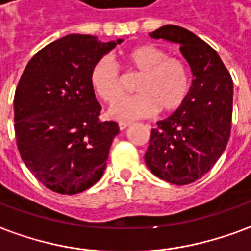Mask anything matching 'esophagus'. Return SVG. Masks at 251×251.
<instances>
[{
    "instance_id": "1",
    "label": "esophagus",
    "mask_w": 251,
    "mask_h": 251,
    "mask_svg": "<svg viewBox=\"0 0 251 251\" xmlns=\"http://www.w3.org/2000/svg\"><path fill=\"white\" fill-rule=\"evenodd\" d=\"M118 126H120L121 130H125L127 126H130V122H125V121H121L120 124H118Z\"/></svg>"
}]
</instances>
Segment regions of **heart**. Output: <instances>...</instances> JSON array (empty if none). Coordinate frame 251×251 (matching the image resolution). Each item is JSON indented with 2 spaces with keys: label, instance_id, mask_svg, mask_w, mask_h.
<instances>
[{
  "label": "heart",
  "instance_id": "1",
  "mask_svg": "<svg viewBox=\"0 0 251 251\" xmlns=\"http://www.w3.org/2000/svg\"><path fill=\"white\" fill-rule=\"evenodd\" d=\"M121 61L130 71L140 73L134 87L138 94L117 101L110 108V117L137 120L150 117L159 108L173 113L185 103L190 89V75L180 59L168 57L155 45H138L122 52ZM89 84L96 96L108 104L124 94L118 68L108 58L96 61L89 73Z\"/></svg>",
  "mask_w": 251,
  "mask_h": 251
}]
</instances>
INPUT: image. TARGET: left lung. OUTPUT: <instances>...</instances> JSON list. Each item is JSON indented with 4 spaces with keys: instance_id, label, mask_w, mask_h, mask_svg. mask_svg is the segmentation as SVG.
Returning <instances> with one entry per match:
<instances>
[{
    "instance_id": "8db88e82",
    "label": "left lung",
    "mask_w": 251,
    "mask_h": 251,
    "mask_svg": "<svg viewBox=\"0 0 251 251\" xmlns=\"http://www.w3.org/2000/svg\"><path fill=\"white\" fill-rule=\"evenodd\" d=\"M150 36L179 45L194 78L185 103L151 131L145 163L160 179L189 185L206 174L227 147L232 78L219 54L185 28L163 25Z\"/></svg>"
}]
</instances>
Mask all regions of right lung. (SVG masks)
<instances>
[{"instance_id":"right-lung-1","label":"right lung","mask_w":251,"mask_h":251,"mask_svg":"<svg viewBox=\"0 0 251 251\" xmlns=\"http://www.w3.org/2000/svg\"><path fill=\"white\" fill-rule=\"evenodd\" d=\"M122 42L66 35L36 52L23 72L13 101L17 148L28 170L52 192H84L106 170L120 127L99 121L89 73Z\"/></svg>"}]
</instances>
